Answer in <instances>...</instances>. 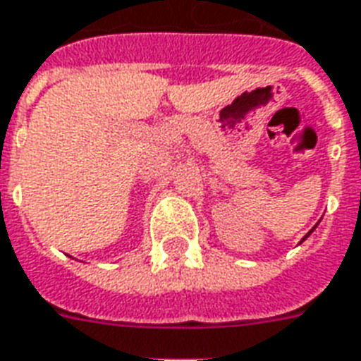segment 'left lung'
<instances>
[{
  "instance_id": "8db88e82",
  "label": "left lung",
  "mask_w": 361,
  "mask_h": 361,
  "mask_svg": "<svg viewBox=\"0 0 361 361\" xmlns=\"http://www.w3.org/2000/svg\"><path fill=\"white\" fill-rule=\"evenodd\" d=\"M316 226H318V224H316ZM316 226H314V228H312V230H310V232H308V234H306V235H305V238H302V240H300V242H299V243H302V242H305V240H306V238H308V235H310V234H312V232H314V230H316Z\"/></svg>"
}]
</instances>
